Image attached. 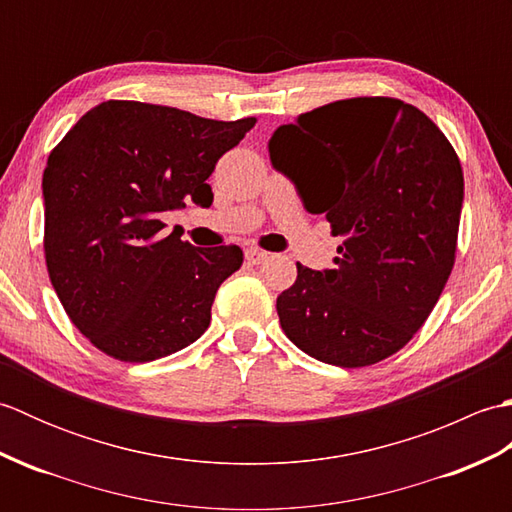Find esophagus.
Returning <instances> with one entry per match:
<instances>
[{
  "label": "esophagus",
  "mask_w": 512,
  "mask_h": 512,
  "mask_svg": "<svg viewBox=\"0 0 512 512\" xmlns=\"http://www.w3.org/2000/svg\"><path fill=\"white\" fill-rule=\"evenodd\" d=\"M244 257H246V262H248V264L259 266V264H264V262H266V259H268V253H266V250H259V248H248L246 253H244Z\"/></svg>",
  "instance_id": "obj_1"
}]
</instances>
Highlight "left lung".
Returning <instances> with one entry per match:
<instances>
[{
  "instance_id": "1",
  "label": "left lung",
  "mask_w": 512,
  "mask_h": 512,
  "mask_svg": "<svg viewBox=\"0 0 512 512\" xmlns=\"http://www.w3.org/2000/svg\"><path fill=\"white\" fill-rule=\"evenodd\" d=\"M270 160L303 206L343 237L332 270L297 264L277 297L299 350L367 367L402 350L427 321L455 264L464 176L431 118L391 96L334 101L281 125Z\"/></svg>"
}]
</instances>
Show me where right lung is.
Listing matches in <instances>:
<instances>
[{"instance_id": "add662e5", "label": "right lung", "mask_w": 512, "mask_h": 512, "mask_svg": "<svg viewBox=\"0 0 512 512\" xmlns=\"http://www.w3.org/2000/svg\"><path fill=\"white\" fill-rule=\"evenodd\" d=\"M257 118L211 121L176 107L105 101L50 151L43 253L54 292L85 339L125 363L198 341L215 292L242 266L235 244L162 237L160 213L213 202L217 160Z\"/></svg>"}]
</instances>
